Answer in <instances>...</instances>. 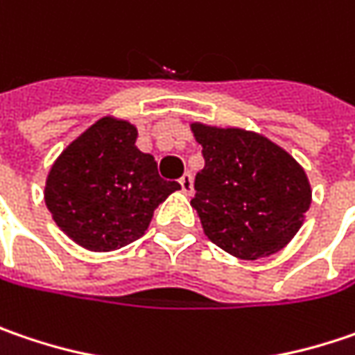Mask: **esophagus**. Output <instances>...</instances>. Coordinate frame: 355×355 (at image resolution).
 <instances>
[{"instance_id":"34e87169","label":"esophagus","mask_w":355,"mask_h":355,"mask_svg":"<svg viewBox=\"0 0 355 355\" xmlns=\"http://www.w3.org/2000/svg\"><path fill=\"white\" fill-rule=\"evenodd\" d=\"M180 187H182V191H184L186 196H191V191H193V180H191V175H189V173L182 175V180H180Z\"/></svg>"}]
</instances>
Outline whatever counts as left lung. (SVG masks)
I'll list each match as a JSON object with an SVG mask.
<instances>
[{"instance_id": "8db88e82", "label": "left lung", "mask_w": 355, "mask_h": 355, "mask_svg": "<svg viewBox=\"0 0 355 355\" xmlns=\"http://www.w3.org/2000/svg\"><path fill=\"white\" fill-rule=\"evenodd\" d=\"M191 132L205 159L191 200L205 236L239 259L286 248L311 204L304 168L259 133L204 123Z\"/></svg>"}]
</instances>
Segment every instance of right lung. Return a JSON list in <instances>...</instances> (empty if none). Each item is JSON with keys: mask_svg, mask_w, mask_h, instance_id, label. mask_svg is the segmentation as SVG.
I'll list each match as a JSON object with an SVG mask.
<instances>
[{"mask_svg": "<svg viewBox=\"0 0 355 355\" xmlns=\"http://www.w3.org/2000/svg\"><path fill=\"white\" fill-rule=\"evenodd\" d=\"M135 139L130 121L101 117L49 169L45 205L85 250L112 252L139 239L153 209L180 189L159 178L153 155L137 150Z\"/></svg>", "mask_w": 355, "mask_h": 355, "instance_id": "add662e5", "label": "right lung"}]
</instances>
